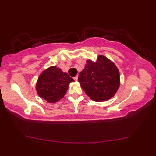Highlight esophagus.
Here are the masks:
<instances>
[{
    "label": "esophagus",
    "instance_id": "1",
    "mask_svg": "<svg viewBox=\"0 0 156 156\" xmlns=\"http://www.w3.org/2000/svg\"><path fill=\"white\" fill-rule=\"evenodd\" d=\"M73 79H74V80H78V76H76V77H74V78H73Z\"/></svg>",
    "mask_w": 156,
    "mask_h": 156
}]
</instances>
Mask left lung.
<instances>
[{
	"mask_svg": "<svg viewBox=\"0 0 156 156\" xmlns=\"http://www.w3.org/2000/svg\"><path fill=\"white\" fill-rule=\"evenodd\" d=\"M78 80L81 87L90 98L102 102L114 96L120 86V73L110 60L103 56L98 57L96 62L87 60Z\"/></svg>",
	"mask_w": 156,
	"mask_h": 156,
	"instance_id": "obj_1",
	"label": "left lung"
}]
</instances>
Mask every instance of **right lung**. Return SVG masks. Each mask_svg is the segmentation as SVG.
<instances>
[{"mask_svg": "<svg viewBox=\"0 0 156 156\" xmlns=\"http://www.w3.org/2000/svg\"><path fill=\"white\" fill-rule=\"evenodd\" d=\"M74 81L67 73L53 66L44 70L39 76L36 83L38 96L54 103L62 99L67 91L69 84Z\"/></svg>", "mask_w": 156, "mask_h": 156, "instance_id": "right-lung-1", "label": "right lung"}]
</instances>
